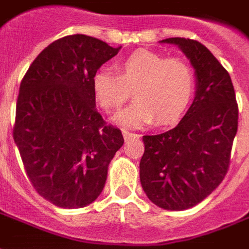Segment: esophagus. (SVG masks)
<instances>
[{
	"instance_id": "1",
	"label": "esophagus",
	"mask_w": 249,
	"mask_h": 249,
	"mask_svg": "<svg viewBox=\"0 0 249 249\" xmlns=\"http://www.w3.org/2000/svg\"><path fill=\"white\" fill-rule=\"evenodd\" d=\"M123 136H124L125 140H129L132 137H139V135H136V133H132L129 130H123Z\"/></svg>"
}]
</instances>
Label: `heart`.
<instances>
[{
	"label": "heart",
	"instance_id": "1",
	"mask_svg": "<svg viewBox=\"0 0 249 249\" xmlns=\"http://www.w3.org/2000/svg\"><path fill=\"white\" fill-rule=\"evenodd\" d=\"M195 87V73L187 61L144 49L120 62L119 76L103 69L92 80L94 98L108 112L120 108L133 89L135 101L113 119L128 128H139L155 120L157 125L175 123L187 110Z\"/></svg>",
	"mask_w": 249,
	"mask_h": 249
}]
</instances>
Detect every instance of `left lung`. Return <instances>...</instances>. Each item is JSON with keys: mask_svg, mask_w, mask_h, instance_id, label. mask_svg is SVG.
Returning a JSON list of instances; mask_svg holds the SVG:
<instances>
[{"mask_svg": "<svg viewBox=\"0 0 249 249\" xmlns=\"http://www.w3.org/2000/svg\"><path fill=\"white\" fill-rule=\"evenodd\" d=\"M195 69L192 105L173 129L142 136L141 187L157 207L184 211L213 192L227 175L239 110L228 71L198 41L167 38Z\"/></svg>", "mask_w": 249, "mask_h": 249, "instance_id": "left-lung-1", "label": "left lung"}]
</instances>
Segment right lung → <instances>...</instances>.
Returning a JSON list of instances; mask_svg holds the SVG:
<instances>
[{"label":"right lung","mask_w":249,"mask_h":249,"mask_svg":"<svg viewBox=\"0 0 249 249\" xmlns=\"http://www.w3.org/2000/svg\"><path fill=\"white\" fill-rule=\"evenodd\" d=\"M121 46L84 35L52 42L19 85L14 142L37 192L61 208H82L103 192L124 144L96 108L92 80Z\"/></svg>","instance_id":"add662e5"}]
</instances>
